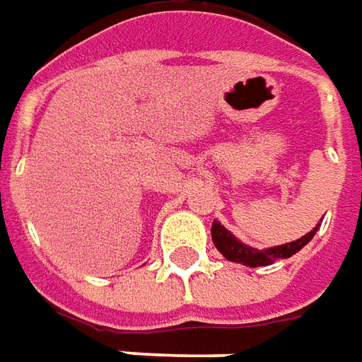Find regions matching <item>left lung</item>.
Wrapping results in <instances>:
<instances>
[{"mask_svg": "<svg viewBox=\"0 0 362 362\" xmlns=\"http://www.w3.org/2000/svg\"><path fill=\"white\" fill-rule=\"evenodd\" d=\"M317 228L313 232H309L303 238L295 240L291 243H284V245H277V247H269V250H255L250 245H243L242 242H238L232 233L223 228L222 223L214 222L212 226V240L216 243V247L222 252V255L230 262L235 264L250 265V267H259V265H269L277 262V259H287L291 257L293 253H297L305 243H309L315 235Z\"/></svg>", "mask_w": 362, "mask_h": 362, "instance_id": "1", "label": "left lung"}]
</instances>
